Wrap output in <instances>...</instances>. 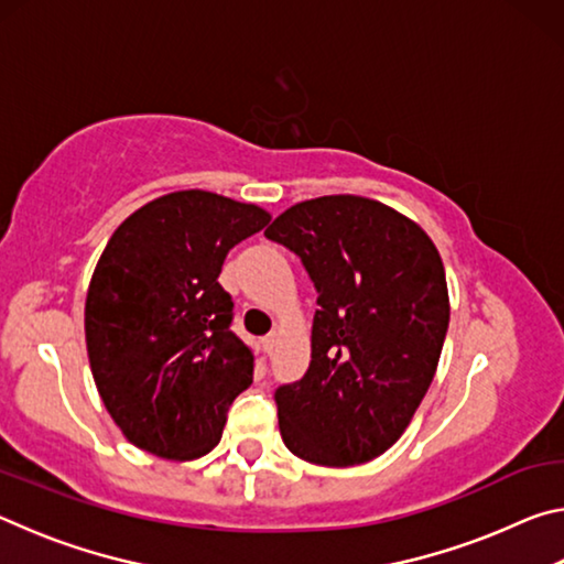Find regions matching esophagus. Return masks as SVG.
<instances>
[{"label": "esophagus", "instance_id": "esophagus-1", "mask_svg": "<svg viewBox=\"0 0 564 564\" xmlns=\"http://www.w3.org/2000/svg\"><path fill=\"white\" fill-rule=\"evenodd\" d=\"M279 340H281V333H279V330H271L269 336L263 338V346H265V350L273 352L275 348H279Z\"/></svg>", "mask_w": 564, "mask_h": 564}]
</instances>
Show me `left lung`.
<instances>
[{
  "label": "left lung",
  "mask_w": 564,
  "mask_h": 564,
  "mask_svg": "<svg viewBox=\"0 0 564 564\" xmlns=\"http://www.w3.org/2000/svg\"><path fill=\"white\" fill-rule=\"evenodd\" d=\"M265 238L299 256L318 293L311 366L273 393L283 443L316 465L373 460L403 435L441 360V253L403 214L348 194L291 206Z\"/></svg>",
  "instance_id": "obj_1"
}]
</instances>
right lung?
Listing matches in <instances>:
<instances>
[{"mask_svg": "<svg viewBox=\"0 0 564 564\" xmlns=\"http://www.w3.org/2000/svg\"><path fill=\"white\" fill-rule=\"evenodd\" d=\"M271 221L212 191H176L123 221L94 269L84 330L94 383L127 441L194 460L221 441L256 356L231 330L226 253Z\"/></svg>", "mask_w": 564, "mask_h": 564, "instance_id": "add662e5", "label": "right lung"}]
</instances>
